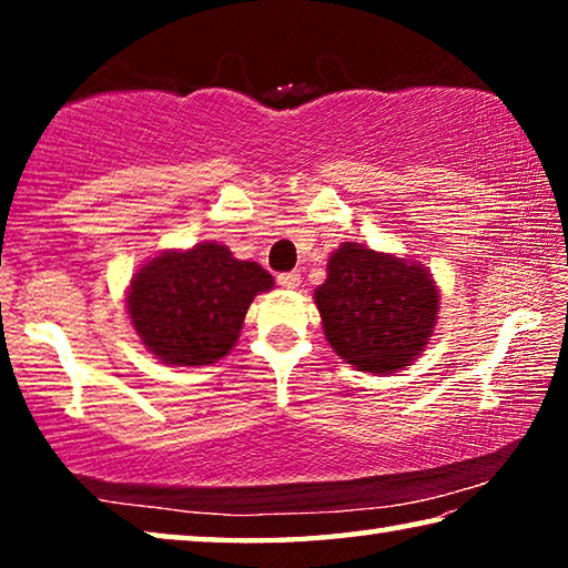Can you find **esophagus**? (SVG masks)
<instances>
[{
  "mask_svg": "<svg viewBox=\"0 0 568 568\" xmlns=\"http://www.w3.org/2000/svg\"><path fill=\"white\" fill-rule=\"evenodd\" d=\"M277 285L287 287V291H295L297 285H301V273L293 271V273H281L277 275Z\"/></svg>",
  "mask_w": 568,
  "mask_h": 568,
  "instance_id": "1",
  "label": "esophagus"
}]
</instances>
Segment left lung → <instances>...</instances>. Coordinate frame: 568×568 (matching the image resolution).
<instances>
[{
	"label": "left lung",
	"mask_w": 568,
	"mask_h": 568,
	"mask_svg": "<svg viewBox=\"0 0 568 568\" xmlns=\"http://www.w3.org/2000/svg\"><path fill=\"white\" fill-rule=\"evenodd\" d=\"M325 341L345 363L390 376L426 348L438 321V287L426 267L343 243L315 287Z\"/></svg>",
	"instance_id": "1"
}]
</instances>
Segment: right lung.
I'll use <instances>...</instances> for the list:
<instances>
[{
    "label": "right lung",
    "mask_w": 568,
    "mask_h": 568,
    "mask_svg": "<svg viewBox=\"0 0 568 568\" xmlns=\"http://www.w3.org/2000/svg\"><path fill=\"white\" fill-rule=\"evenodd\" d=\"M273 287L263 265L225 245L165 250L132 275L128 313L145 348L170 365H210L237 343L255 295Z\"/></svg>",
    "instance_id": "1"
}]
</instances>
